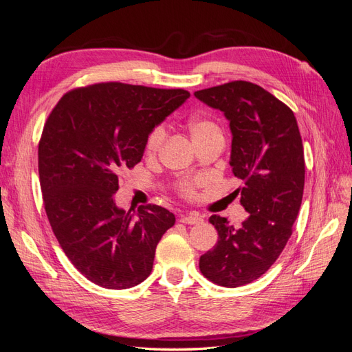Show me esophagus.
<instances>
[{
    "label": "esophagus",
    "instance_id": "34e87169",
    "mask_svg": "<svg viewBox=\"0 0 352 352\" xmlns=\"http://www.w3.org/2000/svg\"><path fill=\"white\" fill-rule=\"evenodd\" d=\"M179 221L185 223V225H198L202 221V217L198 214H180Z\"/></svg>",
    "mask_w": 352,
    "mask_h": 352
}]
</instances>
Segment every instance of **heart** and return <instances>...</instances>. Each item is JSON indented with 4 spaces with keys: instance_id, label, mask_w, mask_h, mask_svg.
Returning <instances> with one entry per match:
<instances>
[{
    "instance_id": "b5f03b06",
    "label": "heart",
    "mask_w": 352,
    "mask_h": 352,
    "mask_svg": "<svg viewBox=\"0 0 352 352\" xmlns=\"http://www.w3.org/2000/svg\"><path fill=\"white\" fill-rule=\"evenodd\" d=\"M188 129H189L190 136H192L194 142L202 140V138H207V136L221 135L219 126L214 122L207 119V117H201V116H195L188 122ZM164 140H166L164 126H155L146 138L145 153L148 155L157 154L160 148H162ZM179 188H180V192H182L185 197H194V184L190 182V180H184V182H180Z\"/></svg>"
}]
</instances>
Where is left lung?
<instances>
[{"mask_svg":"<svg viewBox=\"0 0 352 352\" xmlns=\"http://www.w3.org/2000/svg\"><path fill=\"white\" fill-rule=\"evenodd\" d=\"M195 97L229 120L230 166L243 180L238 192L250 214L238 229L210 217L219 241L201 255L199 270L212 283L238 287L267 272L292 235L304 192L302 140L294 111L255 83L229 82Z\"/></svg>","mask_w":352,"mask_h":352,"instance_id":"8db88e82","label":"left lung"}]
</instances>
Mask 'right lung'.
Returning <instances> with one entry per match:
<instances>
[{
    "mask_svg": "<svg viewBox=\"0 0 352 352\" xmlns=\"http://www.w3.org/2000/svg\"><path fill=\"white\" fill-rule=\"evenodd\" d=\"M189 95L95 83L63 95L48 116L38 146L45 211L67 258L92 283L127 289L150 276L175 214L160 206L124 211L114 194L122 170L141 162L150 132Z\"/></svg>",
    "mask_w": 352,
    "mask_h": 352,
    "instance_id": "right-lung-1",
    "label": "right lung"
}]
</instances>
